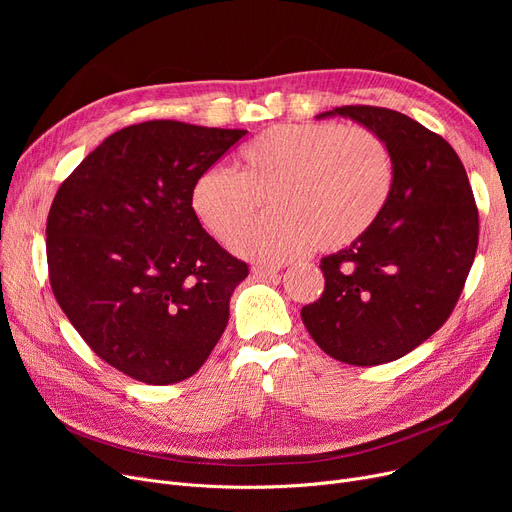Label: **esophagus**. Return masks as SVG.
Wrapping results in <instances>:
<instances>
[{
    "mask_svg": "<svg viewBox=\"0 0 512 512\" xmlns=\"http://www.w3.org/2000/svg\"><path fill=\"white\" fill-rule=\"evenodd\" d=\"M280 272L278 265H267V263H255L253 265V274L259 278H272Z\"/></svg>",
    "mask_w": 512,
    "mask_h": 512,
    "instance_id": "esophagus-1",
    "label": "esophagus"
}]
</instances>
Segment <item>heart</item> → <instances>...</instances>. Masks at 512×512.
I'll use <instances>...</instances> for the list:
<instances>
[{
	"instance_id": "obj_1",
	"label": "heart",
	"mask_w": 512,
	"mask_h": 512,
	"mask_svg": "<svg viewBox=\"0 0 512 512\" xmlns=\"http://www.w3.org/2000/svg\"><path fill=\"white\" fill-rule=\"evenodd\" d=\"M394 186V161L380 134L336 122L278 124L238 155L236 172L211 168L191 193L199 222L232 242L267 198L273 211L234 249L257 259H288L309 245L338 251L380 220Z\"/></svg>"
}]
</instances>
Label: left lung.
I'll list each match as a JSON object with an SVG mask.
<instances>
[{"instance_id": "left-lung-1", "label": "left lung", "mask_w": 512, "mask_h": 512, "mask_svg": "<svg viewBox=\"0 0 512 512\" xmlns=\"http://www.w3.org/2000/svg\"><path fill=\"white\" fill-rule=\"evenodd\" d=\"M351 118L380 134L394 186L373 228L321 259V297L301 317L317 346L348 365H382L444 326L475 259L479 215L459 155L413 118L375 105L319 114Z\"/></svg>"}]
</instances>
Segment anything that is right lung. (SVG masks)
<instances>
[{"mask_svg":"<svg viewBox=\"0 0 512 512\" xmlns=\"http://www.w3.org/2000/svg\"><path fill=\"white\" fill-rule=\"evenodd\" d=\"M247 130L151 120L110 134L62 182L47 215L53 297L91 351L128 378H191L226 330L249 265L191 205L195 180Z\"/></svg>","mask_w":512,"mask_h":512,"instance_id":"add662e5","label":"right lung"}]
</instances>
